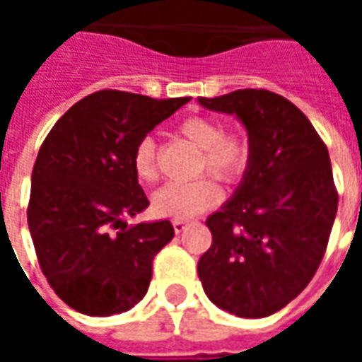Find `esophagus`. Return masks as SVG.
I'll return each mask as SVG.
<instances>
[{
    "mask_svg": "<svg viewBox=\"0 0 362 362\" xmlns=\"http://www.w3.org/2000/svg\"><path fill=\"white\" fill-rule=\"evenodd\" d=\"M173 227H174V230H176V233L180 235L182 230H184V228L188 227V221H180V219L173 221Z\"/></svg>",
    "mask_w": 362,
    "mask_h": 362,
    "instance_id": "obj_1",
    "label": "esophagus"
}]
</instances>
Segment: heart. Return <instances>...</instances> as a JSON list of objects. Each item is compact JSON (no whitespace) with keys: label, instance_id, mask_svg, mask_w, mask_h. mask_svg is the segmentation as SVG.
Instances as JSON below:
<instances>
[{"label":"heart","instance_id":"1","mask_svg":"<svg viewBox=\"0 0 362 362\" xmlns=\"http://www.w3.org/2000/svg\"><path fill=\"white\" fill-rule=\"evenodd\" d=\"M178 134L202 149L197 173H209L219 182L233 184L250 166V141L238 129H223L217 119L192 116L178 124ZM135 178L143 184L155 182L157 145L153 137H143L132 155ZM221 189L211 178H197L188 184H166L153 196V211L170 219H192L219 204Z\"/></svg>","mask_w":362,"mask_h":362}]
</instances>
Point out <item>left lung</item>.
<instances>
[{
  "label": "left lung",
  "mask_w": 362,
  "mask_h": 362,
  "mask_svg": "<svg viewBox=\"0 0 362 362\" xmlns=\"http://www.w3.org/2000/svg\"><path fill=\"white\" fill-rule=\"evenodd\" d=\"M199 103L243 119L252 157L235 197L205 221L213 243L197 275L221 310L264 318L303 293L326 254L337 213L327 147L310 119L272 90Z\"/></svg>",
  "instance_id": "1"
}]
</instances>
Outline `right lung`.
<instances>
[{"mask_svg":"<svg viewBox=\"0 0 362 362\" xmlns=\"http://www.w3.org/2000/svg\"><path fill=\"white\" fill-rule=\"evenodd\" d=\"M104 89L75 103L40 145L27 207L36 258L54 293L89 316L119 314L149 288L170 221L127 227L149 199L132 155L153 127L188 103Z\"/></svg>","mask_w":362,"mask_h":362,"instance_id":"1","label":"right lung"}]
</instances>
